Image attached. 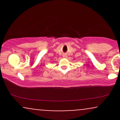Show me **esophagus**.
Segmentation results:
<instances>
[{
	"mask_svg": "<svg viewBox=\"0 0 120 120\" xmlns=\"http://www.w3.org/2000/svg\"><path fill=\"white\" fill-rule=\"evenodd\" d=\"M63 56V57H67V56L66 55H64Z\"/></svg>",
	"mask_w": 120,
	"mask_h": 120,
	"instance_id": "obj_1",
	"label": "esophagus"
}]
</instances>
